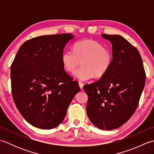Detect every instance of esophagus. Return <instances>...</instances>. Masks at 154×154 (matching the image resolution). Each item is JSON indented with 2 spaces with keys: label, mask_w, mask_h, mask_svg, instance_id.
<instances>
[{
  "label": "esophagus",
  "mask_w": 154,
  "mask_h": 154,
  "mask_svg": "<svg viewBox=\"0 0 154 154\" xmlns=\"http://www.w3.org/2000/svg\"><path fill=\"white\" fill-rule=\"evenodd\" d=\"M79 87H80L81 89H83L84 84L83 83H81V82H79Z\"/></svg>",
  "instance_id": "1"
}]
</instances>
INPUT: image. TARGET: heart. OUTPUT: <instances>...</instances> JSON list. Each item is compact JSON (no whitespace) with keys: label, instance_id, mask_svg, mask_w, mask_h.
<instances>
[{"label":"heart","instance_id":"1","mask_svg":"<svg viewBox=\"0 0 154 154\" xmlns=\"http://www.w3.org/2000/svg\"><path fill=\"white\" fill-rule=\"evenodd\" d=\"M64 69L74 73L80 62L82 65L75 71V76L81 81L92 78H100L109 70L112 63L113 55L109 49L93 40H83L73 44V51L65 50L61 55Z\"/></svg>","mask_w":154,"mask_h":154}]
</instances>
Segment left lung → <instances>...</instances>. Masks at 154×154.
<instances>
[{
    "label": "left lung",
    "instance_id": "1",
    "mask_svg": "<svg viewBox=\"0 0 154 154\" xmlns=\"http://www.w3.org/2000/svg\"><path fill=\"white\" fill-rule=\"evenodd\" d=\"M112 45L113 60L99 80L84 85L87 114L100 130H111L126 122L136 111L144 88L146 73L136 48L119 35L101 34Z\"/></svg>",
    "mask_w": 154,
    "mask_h": 154
}]
</instances>
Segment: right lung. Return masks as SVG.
Segmentation results:
<instances>
[{
  "mask_svg": "<svg viewBox=\"0 0 154 154\" xmlns=\"http://www.w3.org/2000/svg\"><path fill=\"white\" fill-rule=\"evenodd\" d=\"M73 38L61 34L32 38L20 47L12 63L13 100L24 119L38 128L58 126L80 91L61 60L64 47Z\"/></svg>",
  "mask_w": 154,
  "mask_h": 154,
  "instance_id": "add662e5",
  "label": "right lung"
}]
</instances>
